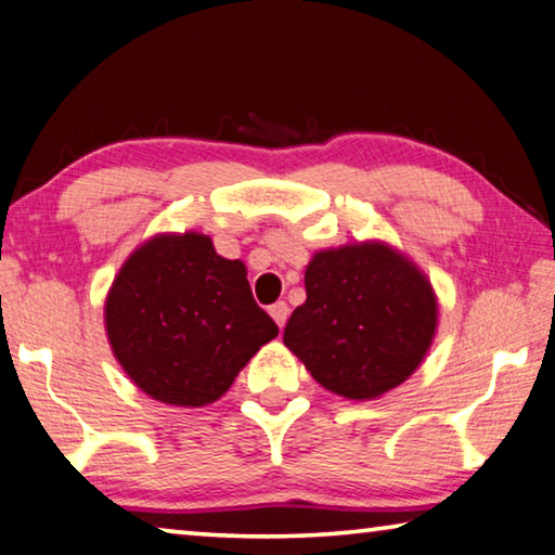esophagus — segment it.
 <instances>
[{
  "label": "esophagus",
  "mask_w": 555,
  "mask_h": 555,
  "mask_svg": "<svg viewBox=\"0 0 555 555\" xmlns=\"http://www.w3.org/2000/svg\"><path fill=\"white\" fill-rule=\"evenodd\" d=\"M270 317H272V320L278 322L280 330H283L285 322H287V317H289V307H287V302H275V305H272V307H270Z\"/></svg>",
  "instance_id": "1"
}]
</instances>
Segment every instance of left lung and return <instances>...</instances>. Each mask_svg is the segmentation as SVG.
<instances>
[{
    "label": "left lung",
    "mask_w": 555,
    "mask_h": 555,
    "mask_svg": "<svg viewBox=\"0 0 555 555\" xmlns=\"http://www.w3.org/2000/svg\"><path fill=\"white\" fill-rule=\"evenodd\" d=\"M305 289L283 341L326 390L366 401L421 366L438 302L401 253L384 243L322 250L305 270Z\"/></svg>",
    "instance_id": "obj_1"
}]
</instances>
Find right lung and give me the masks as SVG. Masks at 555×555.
<instances>
[{
    "mask_svg": "<svg viewBox=\"0 0 555 555\" xmlns=\"http://www.w3.org/2000/svg\"><path fill=\"white\" fill-rule=\"evenodd\" d=\"M105 330L117 361L154 401L214 403L278 324L253 299L245 266L202 233L157 235L115 278Z\"/></svg>",
    "mask_w": 555,
    "mask_h": 555,
    "instance_id": "obj_1",
    "label": "right lung"
}]
</instances>
